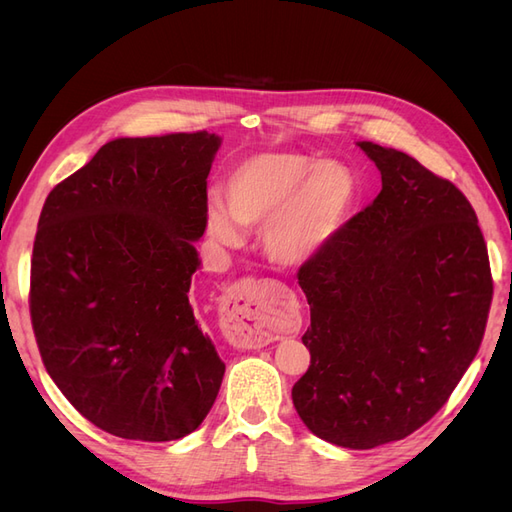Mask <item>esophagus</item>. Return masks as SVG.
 Listing matches in <instances>:
<instances>
[{"label":"esophagus","mask_w":512,"mask_h":512,"mask_svg":"<svg viewBox=\"0 0 512 512\" xmlns=\"http://www.w3.org/2000/svg\"><path fill=\"white\" fill-rule=\"evenodd\" d=\"M271 309V297L267 284L254 277L228 286L226 309H224V331L226 339L235 348H262L271 344L275 335L267 324V314Z\"/></svg>","instance_id":"obj_1"}]
</instances>
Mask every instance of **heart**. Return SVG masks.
I'll use <instances>...</instances> for the list:
<instances>
[{
    "label": "heart",
    "instance_id": "obj_1",
    "mask_svg": "<svg viewBox=\"0 0 512 512\" xmlns=\"http://www.w3.org/2000/svg\"><path fill=\"white\" fill-rule=\"evenodd\" d=\"M354 196L350 170L303 153L247 158L224 181V205L209 200L207 230L222 245H239V226H260L267 254L280 265L314 258L342 226Z\"/></svg>",
    "mask_w": 512,
    "mask_h": 512
}]
</instances>
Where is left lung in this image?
I'll return each mask as SVG.
<instances>
[{
  "instance_id": "8db88e82",
  "label": "left lung",
  "mask_w": 512,
  "mask_h": 512,
  "mask_svg": "<svg viewBox=\"0 0 512 512\" xmlns=\"http://www.w3.org/2000/svg\"><path fill=\"white\" fill-rule=\"evenodd\" d=\"M359 147L382 190L297 273L312 361L292 404L314 436L365 451L446 404L483 342L493 280L459 188L404 151Z\"/></svg>"
}]
</instances>
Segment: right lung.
<instances>
[{
	"label": "right lung",
	"mask_w": 512,
	"mask_h": 512,
	"mask_svg": "<svg viewBox=\"0 0 512 512\" xmlns=\"http://www.w3.org/2000/svg\"><path fill=\"white\" fill-rule=\"evenodd\" d=\"M220 136L115 138L42 207L29 314L42 363L87 421L168 442L205 421L226 365L190 303Z\"/></svg>",
	"instance_id": "1"
}]
</instances>
